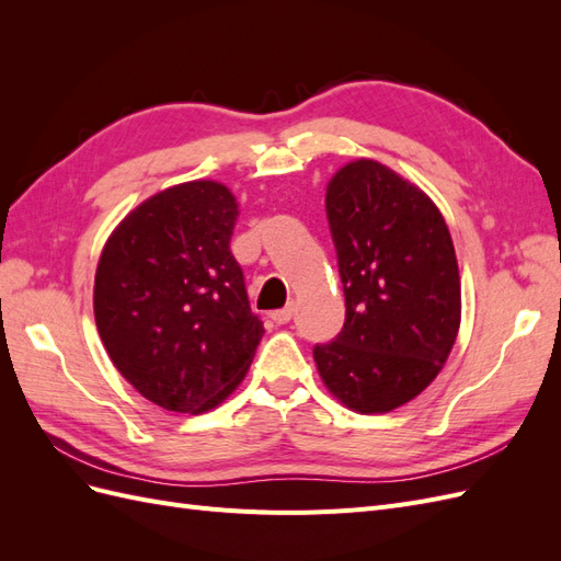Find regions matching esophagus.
Wrapping results in <instances>:
<instances>
[{
    "mask_svg": "<svg viewBox=\"0 0 561 561\" xmlns=\"http://www.w3.org/2000/svg\"><path fill=\"white\" fill-rule=\"evenodd\" d=\"M293 313H295V304L290 301V304H287V307H283V309H278V311H271L268 318L274 320L276 325H285V322L293 320Z\"/></svg>",
    "mask_w": 561,
    "mask_h": 561,
    "instance_id": "obj_1",
    "label": "esophagus"
}]
</instances>
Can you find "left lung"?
Segmentation results:
<instances>
[{
	"instance_id": "left-lung-1",
	"label": "left lung",
	"mask_w": 561,
	"mask_h": 561,
	"mask_svg": "<svg viewBox=\"0 0 561 561\" xmlns=\"http://www.w3.org/2000/svg\"><path fill=\"white\" fill-rule=\"evenodd\" d=\"M325 210L346 320L313 360L348 410L383 414L414 400L449 358L461 325L454 243L435 203L371 159L339 168Z\"/></svg>"
}]
</instances>
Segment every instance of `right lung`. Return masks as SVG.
Segmentation results:
<instances>
[{"label":"right lung","instance_id":"obj_1","mask_svg":"<svg viewBox=\"0 0 561 561\" xmlns=\"http://www.w3.org/2000/svg\"><path fill=\"white\" fill-rule=\"evenodd\" d=\"M236 217L222 182H182L130 210L100 254V339L122 377L168 412L227 400L264 334L229 248Z\"/></svg>","mask_w":561,"mask_h":561}]
</instances>
